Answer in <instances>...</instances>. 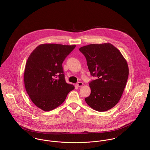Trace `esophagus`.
Instances as JSON below:
<instances>
[{
	"mask_svg": "<svg viewBox=\"0 0 150 150\" xmlns=\"http://www.w3.org/2000/svg\"><path fill=\"white\" fill-rule=\"evenodd\" d=\"M84 84L82 83V82H79L77 84V86L78 87H81L82 86H83Z\"/></svg>",
	"mask_w": 150,
	"mask_h": 150,
	"instance_id": "esophagus-1",
	"label": "esophagus"
}]
</instances>
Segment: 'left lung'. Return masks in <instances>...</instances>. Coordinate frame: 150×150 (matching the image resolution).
<instances>
[{"instance_id":"obj_1","label":"left lung","mask_w":150,"mask_h":150,"mask_svg":"<svg viewBox=\"0 0 150 150\" xmlns=\"http://www.w3.org/2000/svg\"><path fill=\"white\" fill-rule=\"evenodd\" d=\"M79 50L86 57L91 75L97 79L89 83L87 105L98 111H106L120 100L129 75L128 63L121 52L111 43L92 44Z\"/></svg>"}]
</instances>
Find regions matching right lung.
<instances>
[{
	"label": "right lung",
	"instance_id": "1",
	"mask_svg": "<svg viewBox=\"0 0 150 150\" xmlns=\"http://www.w3.org/2000/svg\"><path fill=\"white\" fill-rule=\"evenodd\" d=\"M76 45L42 44L30 54L23 73L24 84L32 102L48 111L62 105L74 86L66 83L62 64Z\"/></svg>",
	"mask_w": 150,
	"mask_h": 150
}]
</instances>
